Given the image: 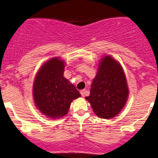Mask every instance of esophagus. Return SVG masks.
Here are the masks:
<instances>
[{
	"label": "esophagus",
	"instance_id": "esophagus-1",
	"mask_svg": "<svg viewBox=\"0 0 158 158\" xmlns=\"http://www.w3.org/2000/svg\"><path fill=\"white\" fill-rule=\"evenodd\" d=\"M80 93H81V96H82V97H85V93H86V90H85V89H81V90L80 91Z\"/></svg>",
	"mask_w": 158,
	"mask_h": 158
}]
</instances>
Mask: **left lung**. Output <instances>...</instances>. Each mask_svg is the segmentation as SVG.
I'll use <instances>...</instances> for the list:
<instances>
[{"label": "left lung", "instance_id": "1", "mask_svg": "<svg viewBox=\"0 0 158 158\" xmlns=\"http://www.w3.org/2000/svg\"><path fill=\"white\" fill-rule=\"evenodd\" d=\"M129 89L120 63L106 55L98 64L97 74L91 85L90 95L85 97L100 118L114 117L126 104Z\"/></svg>", "mask_w": 158, "mask_h": 158}]
</instances>
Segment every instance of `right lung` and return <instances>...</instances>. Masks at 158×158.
I'll use <instances>...</instances> for the list:
<instances>
[{
    "label": "right lung",
    "instance_id": "add662e5",
    "mask_svg": "<svg viewBox=\"0 0 158 158\" xmlns=\"http://www.w3.org/2000/svg\"><path fill=\"white\" fill-rule=\"evenodd\" d=\"M65 63L58 57L49 59L39 69L33 81L35 106L51 119L64 117L71 102L81 96L74 85L63 76Z\"/></svg>",
    "mask_w": 158,
    "mask_h": 158
}]
</instances>
